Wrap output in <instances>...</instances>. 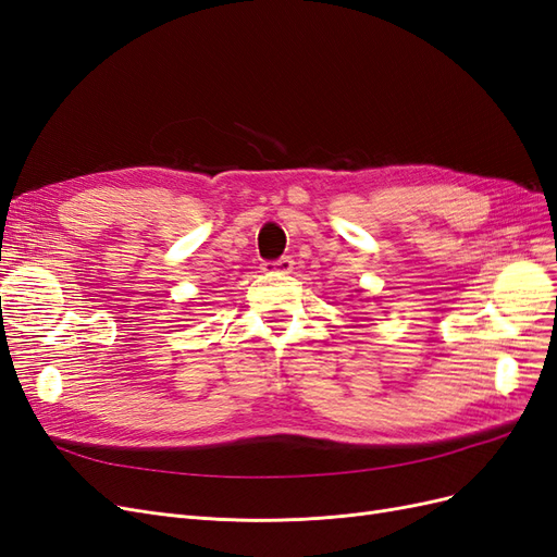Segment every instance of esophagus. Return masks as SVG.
Here are the masks:
<instances>
[{"label": "esophagus", "mask_w": 557, "mask_h": 557, "mask_svg": "<svg viewBox=\"0 0 557 557\" xmlns=\"http://www.w3.org/2000/svg\"><path fill=\"white\" fill-rule=\"evenodd\" d=\"M293 267H295L293 258H290V256H283V258L274 260V262H267V264H264V272H278V274H290V272H293Z\"/></svg>", "instance_id": "esophagus-1"}]
</instances>
